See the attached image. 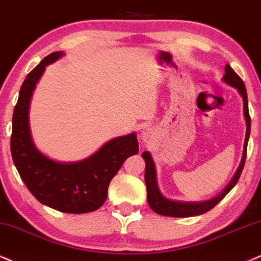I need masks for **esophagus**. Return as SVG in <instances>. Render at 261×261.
Wrapping results in <instances>:
<instances>
[{
    "label": "esophagus",
    "instance_id": "esophagus-1",
    "mask_svg": "<svg viewBox=\"0 0 261 261\" xmlns=\"http://www.w3.org/2000/svg\"><path fill=\"white\" fill-rule=\"evenodd\" d=\"M141 136H143V140H147V133H145V132H144V133L141 134Z\"/></svg>",
    "mask_w": 261,
    "mask_h": 261
}]
</instances>
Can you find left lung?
Wrapping results in <instances>:
<instances>
[{
	"mask_svg": "<svg viewBox=\"0 0 261 261\" xmlns=\"http://www.w3.org/2000/svg\"><path fill=\"white\" fill-rule=\"evenodd\" d=\"M223 81L233 88L239 91L240 95L243 99V114L244 118H246L247 124V132H246V139H244V146H243V155L242 160H241L240 167L237 168L236 173H234L233 178L227 184L223 191L219 195L215 196L214 198L208 199V201L202 202H181V201H173L169 199L161 194L159 185H157V175H156V167L153 163L152 157H151L149 151H144L143 159L145 160V184L147 189V203H149L150 208L157 214L165 215V217H174V218H188V217H196V215H201L205 213V212L211 211L214 208L219 202L223 199L231 191V189L239 181L241 173H242L244 162H246V155H247V145H248V139L250 134V117L248 111V98H247V91L246 86L241 77L233 71L232 67L229 64L225 66V75L223 77Z\"/></svg>",
	"mask_w": 261,
	"mask_h": 261,
	"instance_id": "left-lung-1",
	"label": "left lung"
}]
</instances>
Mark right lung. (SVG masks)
<instances>
[{"label": "right lung", "instance_id": "1", "mask_svg": "<svg viewBox=\"0 0 261 261\" xmlns=\"http://www.w3.org/2000/svg\"><path fill=\"white\" fill-rule=\"evenodd\" d=\"M63 56V52L49 54L22 82L13 112L11 151L21 180L42 204L63 213L82 214L104 204L111 179L128 157L137 155L139 144L136 133L117 137L88 159L70 163L50 160L35 146L29 125L32 93L46 66Z\"/></svg>", "mask_w": 261, "mask_h": 261}]
</instances>
